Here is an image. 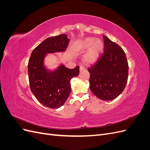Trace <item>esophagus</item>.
Wrapping results in <instances>:
<instances>
[{"instance_id":"obj_1","label":"esophagus","mask_w":150,"mask_h":150,"mask_svg":"<svg viewBox=\"0 0 150 150\" xmlns=\"http://www.w3.org/2000/svg\"><path fill=\"white\" fill-rule=\"evenodd\" d=\"M84 69H85V67H84V66H81L79 67V71H80V72L84 71Z\"/></svg>"}]
</instances>
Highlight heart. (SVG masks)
<instances>
[{"instance_id": "heart-1", "label": "heart", "mask_w": 150, "mask_h": 150, "mask_svg": "<svg viewBox=\"0 0 150 150\" xmlns=\"http://www.w3.org/2000/svg\"><path fill=\"white\" fill-rule=\"evenodd\" d=\"M103 42L101 39L94 38H86L78 45L80 51L88 50L84 56V60L87 63H93L97 61L103 49Z\"/></svg>"}]
</instances>
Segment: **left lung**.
Masks as SVG:
<instances>
[{
    "label": "left lung",
    "mask_w": 150,
    "mask_h": 150,
    "mask_svg": "<svg viewBox=\"0 0 150 150\" xmlns=\"http://www.w3.org/2000/svg\"><path fill=\"white\" fill-rule=\"evenodd\" d=\"M104 53L96 64L88 68L89 88L103 101H111L123 91L128 77L126 54L118 44L103 36Z\"/></svg>",
    "instance_id": "left-lung-1"
}]
</instances>
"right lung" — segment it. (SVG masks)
Segmentation results:
<instances>
[{
  "mask_svg": "<svg viewBox=\"0 0 150 150\" xmlns=\"http://www.w3.org/2000/svg\"><path fill=\"white\" fill-rule=\"evenodd\" d=\"M69 41L64 34L48 38L33 50L29 59L31 91L42 105L49 108H59L65 103L71 93V79L79 73L78 66L71 69L60 64L51 70L44 64L48 54L65 52Z\"/></svg>",
  "mask_w": 150,
  "mask_h": 150,
  "instance_id": "right-lung-1",
  "label": "right lung"
}]
</instances>
